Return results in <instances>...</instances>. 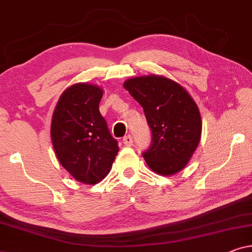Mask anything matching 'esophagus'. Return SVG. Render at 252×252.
Segmentation results:
<instances>
[{
    "instance_id": "esophagus-1",
    "label": "esophagus",
    "mask_w": 252,
    "mask_h": 252,
    "mask_svg": "<svg viewBox=\"0 0 252 252\" xmlns=\"http://www.w3.org/2000/svg\"><path fill=\"white\" fill-rule=\"evenodd\" d=\"M123 143L125 144L126 147H130L133 144V139H132V136L130 135H127V136H125L123 139Z\"/></svg>"
}]
</instances>
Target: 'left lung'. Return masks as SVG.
Here are the masks:
<instances>
[{
    "label": "left lung",
    "instance_id": "obj_1",
    "mask_svg": "<svg viewBox=\"0 0 252 252\" xmlns=\"http://www.w3.org/2000/svg\"><path fill=\"white\" fill-rule=\"evenodd\" d=\"M144 110L153 143L143 154L155 173L173 175L187 166L202 135L198 106L177 81L164 75L134 77L124 82Z\"/></svg>",
    "mask_w": 252,
    "mask_h": 252
}]
</instances>
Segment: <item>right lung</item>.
Masks as SVG:
<instances>
[{
	"mask_svg": "<svg viewBox=\"0 0 252 252\" xmlns=\"http://www.w3.org/2000/svg\"><path fill=\"white\" fill-rule=\"evenodd\" d=\"M102 96L97 85H72L61 95L51 118V143L58 161L85 185L101 182L119 151L99 113Z\"/></svg>",
	"mask_w": 252,
	"mask_h": 252,
	"instance_id": "right-lung-1",
	"label": "right lung"
}]
</instances>
